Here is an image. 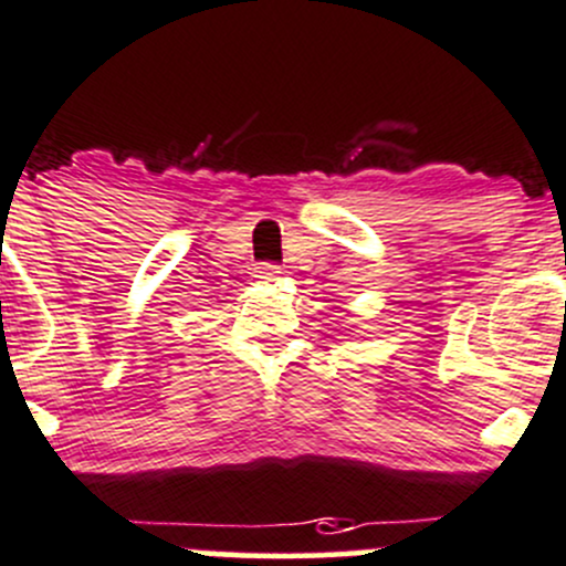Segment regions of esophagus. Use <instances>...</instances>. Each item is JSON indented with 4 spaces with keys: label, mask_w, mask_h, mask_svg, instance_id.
I'll return each instance as SVG.
<instances>
[{
    "label": "esophagus",
    "mask_w": 566,
    "mask_h": 566,
    "mask_svg": "<svg viewBox=\"0 0 566 566\" xmlns=\"http://www.w3.org/2000/svg\"><path fill=\"white\" fill-rule=\"evenodd\" d=\"M279 273H282V268L273 265V262H260L254 268V279H260V282H273V279H279Z\"/></svg>",
    "instance_id": "obj_1"
}]
</instances>
